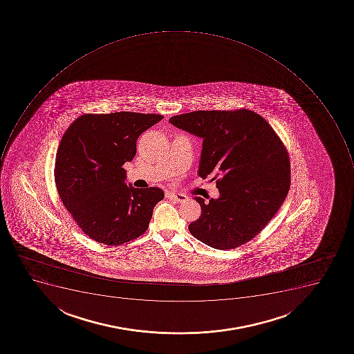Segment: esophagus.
Listing matches in <instances>:
<instances>
[{"label": "esophagus", "mask_w": 354, "mask_h": 354, "mask_svg": "<svg viewBox=\"0 0 354 354\" xmlns=\"http://www.w3.org/2000/svg\"><path fill=\"white\" fill-rule=\"evenodd\" d=\"M166 197L178 203L187 201V196L183 195V194H177V192H166Z\"/></svg>", "instance_id": "obj_1"}]
</instances>
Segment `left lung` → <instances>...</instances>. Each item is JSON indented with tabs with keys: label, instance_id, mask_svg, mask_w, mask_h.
Instances as JSON below:
<instances>
[{
	"label": "left lung",
	"instance_id": "8db88e82",
	"mask_svg": "<svg viewBox=\"0 0 354 354\" xmlns=\"http://www.w3.org/2000/svg\"><path fill=\"white\" fill-rule=\"evenodd\" d=\"M203 140L198 174L212 177L217 199L195 197L201 216L190 234L214 249L237 248L276 214L290 188L287 151L267 120L249 109L196 111L169 118Z\"/></svg>",
	"mask_w": 354,
	"mask_h": 354
}]
</instances>
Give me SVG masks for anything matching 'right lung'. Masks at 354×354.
Listing matches in <instances>:
<instances>
[{"instance_id":"obj_1","label":"right lung","mask_w":354,"mask_h":354,"mask_svg":"<svg viewBox=\"0 0 354 354\" xmlns=\"http://www.w3.org/2000/svg\"><path fill=\"white\" fill-rule=\"evenodd\" d=\"M162 118L133 111L85 114L62 137L54 169L56 188L67 212L95 241L122 245L148 228L164 192L126 184L123 165L136 155L138 137Z\"/></svg>"}]
</instances>
